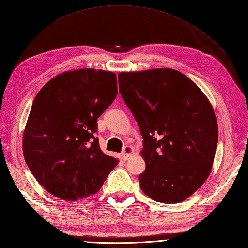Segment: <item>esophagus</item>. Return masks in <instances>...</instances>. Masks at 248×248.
<instances>
[{
  "instance_id": "34e87169",
  "label": "esophagus",
  "mask_w": 248,
  "mask_h": 248,
  "mask_svg": "<svg viewBox=\"0 0 248 248\" xmlns=\"http://www.w3.org/2000/svg\"><path fill=\"white\" fill-rule=\"evenodd\" d=\"M133 151H134V148H133L132 146H129V145L124 146L123 152H121V156H123L124 160H128L129 157L132 155Z\"/></svg>"
}]
</instances>
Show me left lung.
Masks as SVG:
<instances>
[{
    "label": "left lung",
    "mask_w": 248,
    "mask_h": 248,
    "mask_svg": "<svg viewBox=\"0 0 248 248\" xmlns=\"http://www.w3.org/2000/svg\"><path fill=\"white\" fill-rule=\"evenodd\" d=\"M118 81L144 139L141 191L162 203L183 202L212 170L218 127L211 103L192 80L170 68L120 72Z\"/></svg>",
    "instance_id": "obj_1"
}]
</instances>
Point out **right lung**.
Instances as JSON below:
<instances>
[{"label":"right lung","instance_id":"add662e5","mask_svg":"<svg viewBox=\"0 0 248 248\" xmlns=\"http://www.w3.org/2000/svg\"><path fill=\"white\" fill-rule=\"evenodd\" d=\"M114 72H62L34 99L23 133V155L36 180L54 196L96 194L118 160L100 149L97 119L117 96Z\"/></svg>","mask_w":248,"mask_h":248}]
</instances>
